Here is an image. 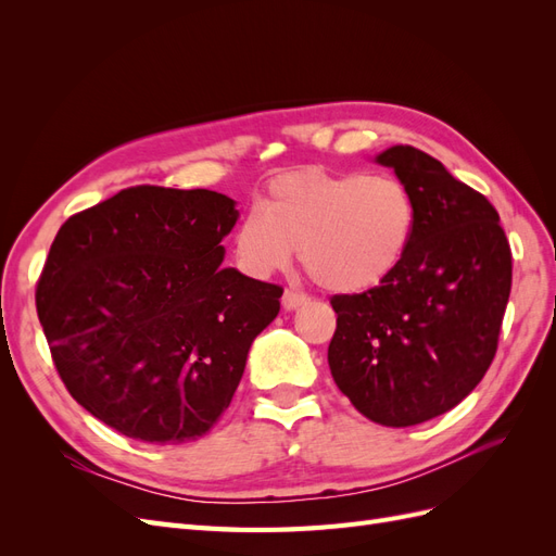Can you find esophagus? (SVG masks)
Here are the masks:
<instances>
[{
	"instance_id": "34e87169",
	"label": "esophagus",
	"mask_w": 556,
	"mask_h": 556,
	"mask_svg": "<svg viewBox=\"0 0 556 556\" xmlns=\"http://www.w3.org/2000/svg\"><path fill=\"white\" fill-rule=\"evenodd\" d=\"M306 301H308V296L301 294V292H294V290H285L282 292V308L285 311H296L299 306H304Z\"/></svg>"
}]
</instances>
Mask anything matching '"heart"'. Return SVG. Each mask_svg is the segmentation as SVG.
Returning <instances> with one entry per match:
<instances>
[{"label":"heart","instance_id":"1","mask_svg":"<svg viewBox=\"0 0 556 556\" xmlns=\"http://www.w3.org/2000/svg\"><path fill=\"white\" fill-rule=\"evenodd\" d=\"M260 206L233 229L243 271H282L299 245L313 280L336 294H364L390 280L417 229L415 199L394 176L301 169L268 182Z\"/></svg>","mask_w":556,"mask_h":556}]
</instances>
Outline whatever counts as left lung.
<instances>
[{"label": "left lung", "mask_w": 556, "mask_h": 556, "mask_svg": "<svg viewBox=\"0 0 556 556\" xmlns=\"http://www.w3.org/2000/svg\"><path fill=\"white\" fill-rule=\"evenodd\" d=\"M417 204L406 260L380 288L336 294L333 382L364 417L413 427L462 403L490 368L513 285L496 208L413 146L376 157Z\"/></svg>", "instance_id": "obj_1"}]
</instances>
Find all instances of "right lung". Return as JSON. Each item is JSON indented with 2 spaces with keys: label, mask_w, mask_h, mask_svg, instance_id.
<instances>
[{
  "label": "right lung",
  "mask_w": 556,
  "mask_h": 556,
  "mask_svg": "<svg viewBox=\"0 0 556 556\" xmlns=\"http://www.w3.org/2000/svg\"><path fill=\"white\" fill-rule=\"evenodd\" d=\"M237 201L157 185L66 220L37 313L70 394L127 439L185 443L229 408L282 288L223 268Z\"/></svg>",
  "instance_id": "1"
}]
</instances>
